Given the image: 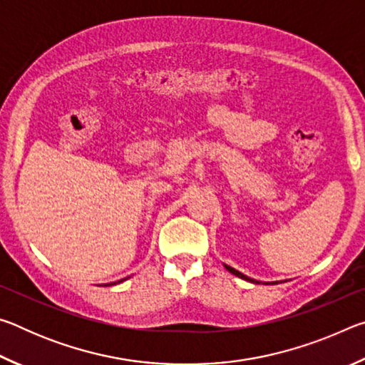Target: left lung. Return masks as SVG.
<instances>
[{
	"label": "left lung",
	"instance_id": "8db88e82",
	"mask_svg": "<svg viewBox=\"0 0 365 365\" xmlns=\"http://www.w3.org/2000/svg\"><path fill=\"white\" fill-rule=\"evenodd\" d=\"M225 269L230 272V274H233V275H237V277H240V279H243V280H248V282H252V283H259V282H256V280H252V279H250V277H246V275H243L242 272H238V270H235L233 267H230V265H225ZM274 283H279V282H274Z\"/></svg>",
	"mask_w": 365,
	"mask_h": 365
}]
</instances>
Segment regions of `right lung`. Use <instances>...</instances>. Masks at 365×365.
<instances>
[{
  "label": "right lung",
  "mask_w": 365,
  "mask_h": 365,
  "mask_svg": "<svg viewBox=\"0 0 365 365\" xmlns=\"http://www.w3.org/2000/svg\"><path fill=\"white\" fill-rule=\"evenodd\" d=\"M123 280H127V279H122V280H119V282H114V283H109V285H115V283H120V282H123ZM108 285V287H109Z\"/></svg>",
  "instance_id": "1"
}]
</instances>
